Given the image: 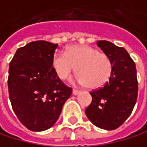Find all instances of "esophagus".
<instances>
[{
  "label": "esophagus",
  "mask_w": 147,
  "mask_h": 147,
  "mask_svg": "<svg viewBox=\"0 0 147 147\" xmlns=\"http://www.w3.org/2000/svg\"><path fill=\"white\" fill-rule=\"evenodd\" d=\"M81 92L79 91V90H77V89H74L73 90V94L74 95H77V94H79Z\"/></svg>",
  "instance_id": "obj_1"
}]
</instances>
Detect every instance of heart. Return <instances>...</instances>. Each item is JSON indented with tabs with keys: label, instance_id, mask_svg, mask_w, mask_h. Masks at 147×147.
I'll list each match as a JSON object with an SVG mask.
<instances>
[{
	"label": "heart",
	"instance_id": "heart-1",
	"mask_svg": "<svg viewBox=\"0 0 147 147\" xmlns=\"http://www.w3.org/2000/svg\"><path fill=\"white\" fill-rule=\"evenodd\" d=\"M52 65L61 80L67 79L76 67V79L89 89L103 86L113 72L109 56L89 46H72L65 53L55 54Z\"/></svg>",
	"mask_w": 147,
	"mask_h": 147
}]
</instances>
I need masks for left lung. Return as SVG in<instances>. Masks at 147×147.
I'll return each instance as SVG.
<instances>
[{"mask_svg": "<svg viewBox=\"0 0 147 147\" xmlns=\"http://www.w3.org/2000/svg\"><path fill=\"white\" fill-rule=\"evenodd\" d=\"M113 65V72L103 87L93 90L85 114L93 125L106 130L119 127L130 116L138 99V82L135 62L123 47L101 40L97 43Z\"/></svg>", "mask_w": 147, "mask_h": 147, "instance_id": "left-lung-1", "label": "left lung"}]
</instances>
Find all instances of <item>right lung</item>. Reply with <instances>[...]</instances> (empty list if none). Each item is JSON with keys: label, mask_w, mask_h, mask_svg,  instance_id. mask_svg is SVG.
<instances>
[{"label": "right lung", "mask_w": 147, "mask_h": 147, "mask_svg": "<svg viewBox=\"0 0 147 147\" xmlns=\"http://www.w3.org/2000/svg\"><path fill=\"white\" fill-rule=\"evenodd\" d=\"M57 44L34 41L20 47L9 63L8 88L17 118L31 131H44L57 121L73 89L52 65Z\"/></svg>", "instance_id": "1"}]
</instances>
